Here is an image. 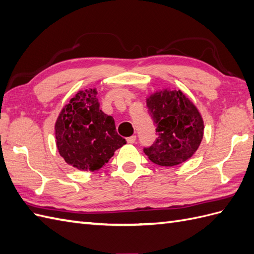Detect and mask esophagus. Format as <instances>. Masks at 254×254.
<instances>
[{
  "label": "esophagus",
  "mask_w": 254,
  "mask_h": 254,
  "mask_svg": "<svg viewBox=\"0 0 254 254\" xmlns=\"http://www.w3.org/2000/svg\"><path fill=\"white\" fill-rule=\"evenodd\" d=\"M135 140H137V137H135V135H131V137H129V138L126 139L128 143H134Z\"/></svg>",
  "instance_id": "1"
}]
</instances>
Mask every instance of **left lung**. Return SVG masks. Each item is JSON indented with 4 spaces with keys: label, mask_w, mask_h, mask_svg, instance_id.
<instances>
[{
    "label": "left lung",
    "mask_w": 254,
    "mask_h": 254,
    "mask_svg": "<svg viewBox=\"0 0 254 254\" xmlns=\"http://www.w3.org/2000/svg\"><path fill=\"white\" fill-rule=\"evenodd\" d=\"M158 137L144 148L154 164L172 167L194 155L203 137V120L198 109L181 90L163 89L146 98Z\"/></svg>",
    "instance_id": "left-lung-1"
}]
</instances>
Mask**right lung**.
<instances>
[{"instance_id": "obj_1", "label": "right lung", "mask_w": 254, "mask_h": 254, "mask_svg": "<svg viewBox=\"0 0 254 254\" xmlns=\"http://www.w3.org/2000/svg\"><path fill=\"white\" fill-rule=\"evenodd\" d=\"M96 88L79 90L61 110L55 124L56 144L67 165L97 171L126 140L117 133L114 119L99 109Z\"/></svg>"}]
</instances>
